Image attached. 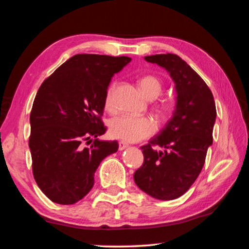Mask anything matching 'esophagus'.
<instances>
[{
	"label": "esophagus",
	"mask_w": 249,
	"mask_h": 249,
	"mask_svg": "<svg viewBox=\"0 0 249 249\" xmlns=\"http://www.w3.org/2000/svg\"><path fill=\"white\" fill-rule=\"evenodd\" d=\"M127 147H128V144H126V142H119V149L120 150H124L125 148H127Z\"/></svg>",
	"instance_id": "esophagus-1"
}]
</instances>
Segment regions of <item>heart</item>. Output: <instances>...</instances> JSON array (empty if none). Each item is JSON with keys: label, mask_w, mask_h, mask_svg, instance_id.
Segmentation results:
<instances>
[{"label": "heart", "mask_w": 249, "mask_h": 249, "mask_svg": "<svg viewBox=\"0 0 249 249\" xmlns=\"http://www.w3.org/2000/svg\"><path fill=\"white\" fill-rule=\"evenodd\" d=\"M140 89L146 98L154 100L161 94L162 82L155 75H145L140 82ZM117 88V82L109 83L104 96V107L108 111L114 108V94ZM159 111L166 113L169 109V103L159 105ZM108 129L112 137L127 142H136L150 137L155 133L156 125L147 116H130L120 115L115 116L108 122Z\"/></svg>", "instance_id": "obj_1"}]
</instances>
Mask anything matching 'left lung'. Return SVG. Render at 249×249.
Wrapping results in <instances>:
<instances>
[{"instance_id": "1", "label": "left lung", "mask_w": 249, "mask_h": 249, "mask_svg": "<svg viewBox=\"0 0 249 249\" xmlns=\"http://www.w3.org/2000/svg\"><path fill=\"white\" fill-rule=\"evenodd\" d=\"M145 59L170 73L177 104L166 127L141 147L144 162L135 171L134 181L155 199L174 200L189 190L204 166L213 142L215 102L203 79L179 56L160 53Z\"/></svg>"}]
</instances>
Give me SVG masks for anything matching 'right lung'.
<instances>
[{
  "label": "right lung",
  "instance_id": "add662e5",
  "mask_svg": "<svg viewBox=\"0 0 249 249\" xmlns=\"http://www.w3.org/2000/svg\"><path fill=\"white\" fill-rule=\"evenodd\" d=\"M129 57L79 53L41 83L31 112L28 145L33 175L44 195L69 205L86 196L94 172L107 156L119 149L116 141H100L105 92L111 78Z\"/></svg>",
  "mask_w": 249,
  "mask_h": 249
}]
</instances>
